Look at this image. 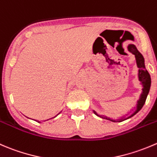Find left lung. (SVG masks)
Returning a JSON list of instances; mask_svg holds the SVG:
<instances>
[{"mask_svg":"<svg viewBox=\"0 0 157 157\" xmlns=\"http://www.w3.org/2000/svg\"><path fill=\"white\" fill-rule=\"evenodd\" d=\"M127 51L131 53L132 54L135 56V59H136V66L137 67L139 68L138 69V74H137V77H138V80L140 81V84L142 86V92H141L140 95L139 99L136 101V106L133 108V112L131 113L130 116L125 118V119H110V118H107L106 117V120H109V121H112V122H121V121H126V120H128L130 118H131L132 117L135 115V114L137 113L142 107L144 106V103H145L146 100H147V95L149 94V91H150V86H151V77H150V74L147 71V70L146 69L145 67V61H144V58L143 57L142 54L140 53V51H138L136 47L135 46L134 44H129L127 45ZM93 112L95 115L98 116V117H100L103 118L100 114H99L98 113L96 112L94 109H93Z\"/></svg>","mask_w":157,"mask_h":157,"instance_id":"left-lung-1","label":"left lung"}]
</instances>
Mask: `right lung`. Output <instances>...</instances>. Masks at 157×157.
<instances>
[{"instance_id": "1", "label": "right lung", "mask_w": 157, "mask_h": 157, "mask_svg": "<svg viewBox=\"0 0 157 157\" xmlns=\"http://www.w3.org/2000/svg\"><path fill=\"white\" fill-rule=\"evenodd\" d=\"M59 114V113H58ZM35 121H36V122H38V123H40V121H36V120H34ZM47 121H48V120H47Z\"/></svg>"}]
</instances>
